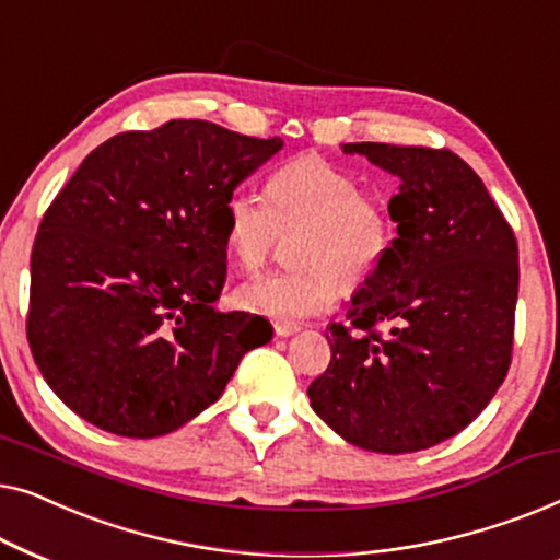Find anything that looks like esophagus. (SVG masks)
Returning <instances> with one entry per match:
<instances>
[{
	"mask_svg": "<svg viewBox=\"0 0 560 560\" xmlns=\"http://www.w3.org/2000/svg\"><path fill=\"white\" fill-rule=\"evenodd\" d=\"M272 331H275V336H290V334L298 331V326L295 324H285V320H275Z\"/></svg>",
	"mask_w": 560,
	"mask_h": 560,
	"instance_id": "obj_1",
	"label": "esophagus"
}]
</instances>
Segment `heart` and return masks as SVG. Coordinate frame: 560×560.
<instances>
[{
    "instance_id": "heart-1",
    "label": "heart",
    "mask_w": 560,
    "mask_h": 560,
    "mask_svg": "<svg viewBox=\"0 0 560 560\" xmlns=\"http://www.w3.org/2000/svg\"><path fill=\"white\" fill-rule=\"evenodd\" d=\"M282 272L236 290L242 308L275 320L328 311L341 293H359L385 262L393 219L380 196L320 155H298L267 178V196L236 188L224 201V242L242 270H259L288 240Z\"/></svg>"
}]
</instances>
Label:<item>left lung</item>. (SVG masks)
Instances as JSON below:
<instances>
[{"mask_svg":"<svg viewBox=\"0 0 560 560\" xmlns=\"http://www.w3.org/2000/svg\"><path fill=\"white\" fill-rule=\"evenodd\" d=\"M400 178L397 236L328 326L331 362L311 408L359 448L412 454L464 431L508 377L515 339L517 240L485 183L441 148L354 142Z\"/></svg>","mask_w":560,"mask_h":560,"instance_id":"obj_1","label":"left lung"}]
</instances>
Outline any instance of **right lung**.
<instances>
[{"mask_svg": "<svg viewBox=\"0 0 560 560\" xmlns=\"http://www.w3.org/2000/svg\"><path fill=\"white\" fill-rule=\"evenodd\" d=\"M282 148L203 119L114 135L45 211L30 259L27 341L89 423L155 439L217 402L262 316L213 308L226 280L224 201Z\"/></svg>", "mask_w": 560, "mask_h": 560, "instance_id": "obj_1", "label": "right lung"}]
</instances>
